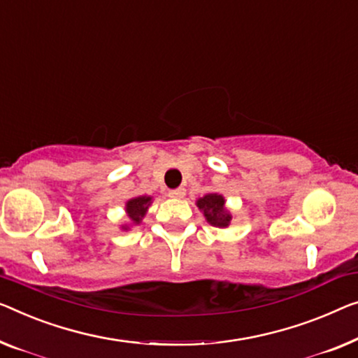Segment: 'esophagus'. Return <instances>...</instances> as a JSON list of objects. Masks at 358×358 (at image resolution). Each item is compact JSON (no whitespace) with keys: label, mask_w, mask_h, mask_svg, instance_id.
I'll list each match as a JSON object with an SVG mask.
<instances>
[{"label":"esophagus","mask_w":358,"mask_h":358,"mask_svg":"<svg viewBox=\"0 0 358 358\" xmlns=\"http://www.w3.org/2000/svg\"><path fill=\"white\" fill-rule=\"evenodd\" d=\"M186 194V189L185 188H175V189H170L169 191V196L170 197H177V199H180V197H183Z\"/></svg>","instance_id":"1"}]
</instances>
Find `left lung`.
Masks as SVG:
<instances>
[{
    "label": "left lung",
    "instance_id": "8db88e82",
    "mask_svg": "<svg viewBox=\"0 0 358 358\" xmlns=\"http://www.w3.org/2000/svg\"><path fill=\"white\" fill-rule=\"evenodd\" d=\"M223 206H225V201L220 194H207L197 201V207L204 212L207 222L213 227L220 228L228 227V223L231 220V215Z\"/></svg>",
    "mask_w": 358,
    "mask_h": 358
}]
</instances>
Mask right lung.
Returning <instances> with one entry per match:
<instances>
[{"mask_svg": "<svg viewBox=\"0 0 358 358\" xmlns=\"http://www.w3.org/2000/svg\"><path fill=\"white\" fill-rule=\"evenodd\" d=\"M149 204H151V197L141 196L130 199L127 202V213L133 223H140L141 218L145 217Z\"/></svg>", "mask_w": 358, "mask_h": 358, "instance_id": "obj_1", "label": "right lung"}]
</instances>
